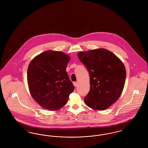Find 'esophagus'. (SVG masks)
<instances>
[{"label": "esophagus", "mask_w": 148, "mask_h": 148, "mask_svg": "<svg viewBox=\"0 0 148 148\" xmlns=\"http://www.w3.org/2000/svg\"><path fill=\"white\" fill-rule=\"evenodd\" d=\"M73 84H74L75 87H77V85H78V83H77V82H74V83H73Z\"/></svg>", "instance_id": "esophagus-1"}]
</instances>
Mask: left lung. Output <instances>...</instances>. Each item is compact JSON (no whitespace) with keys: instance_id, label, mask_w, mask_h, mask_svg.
<instances>
[{"instance_id":"obj_1","label":"left lung","mask_w":148,"mask_h":148,"mask_svg":"<svg viewBox=\"0 0 148 148\" xmlns=\"http://www.w3.org/2000/svg\"><path fill=\"white\" fill-rule=\"evenodd\" d=\"M90 77V88L84 98L88 106L104 110L115 103L123 92L126 69L121 60L108 50L99 48L77 53Z\"/></svg>"}]
</instances>
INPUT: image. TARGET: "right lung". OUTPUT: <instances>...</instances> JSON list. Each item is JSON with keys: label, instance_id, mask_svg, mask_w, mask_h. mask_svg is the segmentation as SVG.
Returning <instances> with one entry per match:
<instances>
[{"label": "right lung", "instance_id": "add662e5", "mask_svg": "<svg viewBox=\"0 0 148 148\" xmlns=\"http://www.w3.org/2000/svg\"><path fill=\"white\" fill-rule=\"evenodd\" d=\"M70 56L59 51L47 50L35 56L27 71L32 98L44 109L54 111L65 106L74 86L66 71Z\"/></svg>", "mask_w": 148, "mask_h": 148}]
</instances>
